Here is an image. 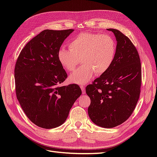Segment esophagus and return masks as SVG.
<instances>
[{
  "label": "esophagus",
  "instance_id": "obj_1",
  "mask_svg": "<svg viewBox=\"0 0 157 157\" xmlns=\"http://www.w3.org/2000/svg\"><path fill=\"white\" fill-rule=\"evenodd\" d=\"M80 88H81L82 90V94H85V86H80Z\"/></svg>",
  "mask_w": 157,
  "mask_h": 157
}]
</instances>
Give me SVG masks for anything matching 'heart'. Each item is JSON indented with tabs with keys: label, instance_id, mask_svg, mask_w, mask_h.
Returning a JSON list of instances; mask_svg holds the SVG:
<instances>
[{
	"label": "heart",
	"instance_id": "b5f03b06",
	"mask_svg": "<svg viewBox=\"0 0 157 157\" xmlns=\"http://www.w3.org/2000/svg\"><path fill=\"white\" fill-rule=\"evenodd\" d=\"M70 50L61 48L58 59L62 67L73 71L80 62L83 65L69 77V82L79 85L86 84L94 73L100 75L111 67L116 53V44L107 34L92 33H80L70 42Z\"/></svg>",
	"mask_w": 157,
	"mask_h": 157
}]
</instances>
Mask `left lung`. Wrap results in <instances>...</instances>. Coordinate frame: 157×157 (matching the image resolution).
<instances>
[{
  "mask_svg": "<svg viewBox=\"0 0 157 157\" xmlns=\"http://www.w3.org/2000/svg\"><path fill=\"white\" fill-rule=\"evenodd\" d=\"M112 31L117 42L115 59L105 73L86 88L91 103L88 113L99 126L111 128L125 122L140 98L141 67L138 52L120 31Z\"/></svg>",
  "mask_w": 157,
  "mask_h": 157,
  "instance_id": "1",
  "label": "left lung"
}]
</instances>
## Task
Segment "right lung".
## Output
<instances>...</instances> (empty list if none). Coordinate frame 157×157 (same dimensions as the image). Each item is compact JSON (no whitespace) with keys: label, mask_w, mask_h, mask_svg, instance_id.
<instances>
[{"label":"right lung","mask_w":157,"mask_h":157,"mask_svg":"<svg viewBox=\"0 0 157 157\" xmlns=\"http://www.w3.org/2000/svg\"><path fill=\"white\" fill-rule=\"evenodd\" d=\"M73 31H42L27 42L16 61L17 99L28 118L39 127L51 129L63 124L82 94L77 84L59 86L67 75L58 52Z\"/></svg>","instance_id":"1"}]
</instances>
